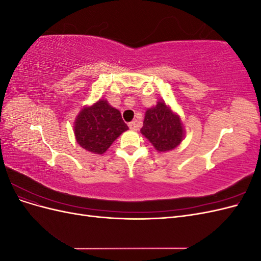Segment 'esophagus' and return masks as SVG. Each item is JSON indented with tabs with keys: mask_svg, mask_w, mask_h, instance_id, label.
Returning a JSON list of instances; mask_svg holds the SVG:
<instances>
[{
	"mask_svg": "<svg viewBox=\"0 0 261 261\" xmlns=\"http://www.w3.org/2000/svg\"><path fill=\"white\" fill-rule=\"evenodd\" d=\"M128 126H129V128L133 129V130H137V128H138V125H137V123L135 121L128 123Z\"/></svg>",
	"mask_w": 261,
	"mask_h": 261,
	"instance_id": "1",
	"label": "esophagus"
}]
</instances>
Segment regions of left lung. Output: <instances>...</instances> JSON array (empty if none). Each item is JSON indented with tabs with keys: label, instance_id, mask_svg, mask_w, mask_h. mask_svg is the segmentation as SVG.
Returning <instances> with one entry per match:
<instances>
[{
	"label": "left lung",
	"instance_id": "left-lung-1",
	"mask_svg": "<svg viewBox=\"0 0 261 261\" xmlns=\"http://www.w3.org/2000/svg\"><path fill=\"white\" fill-rule=\"evenodd\" d=\"M140 132L159 152L176 148L185 135L179 115L163 101H158L155 107L147 110Z\"/></svg>",
	"mask_w": 261,
	"mask_h": 261
}]
</instances>
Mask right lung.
Here are the masks:
<instances>
[{"label":"right lung","instance_id":"1","mask_svg":"<svg viewBox=\"0 0 261 261\" xmlns=\"http://www.w3.org/2000/svg\"><path fill=\"white\" fill-rule=\"evenodd\" d=\"M128 126L121 112L100 99L90 107L82 109L74 122V134L78 145L87 151L103 154Z\"/></svg>","mask_w":261,"mask_h":261}]
</instances>
